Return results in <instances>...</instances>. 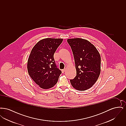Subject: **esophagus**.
<instances>
[{
    "label": "esophagus",
    "instance_id": "1",
    "mask_svg": "<svg viewBox=\"0 0 126 126\" xmlns=\"http://www.w3.org/2000/svg\"><path fill=\"white\" fill-rule=\"evenodd\" d=\"M62 73H64V72H65V71H66V69H62Z\"/></svg>",
    "mask_w": 126,
    "mask_h": 126
}]
</instances>
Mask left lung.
<instances>
[{"instance_id":"left-lung-1","label":"left lung","mask_w":126,"mask_h":126,"mask_svg":"<svg viewBox=\"0 0 126 126\" xmlns=\"http://www.w3.org/2000/svg\"><path fill=\"white\" fill-rule=\"evenodd\" d=\"M67 42L72 49L77 76L70 79L73 87L84 91L91 88L97 80L101 72V56L91 42L81 38L69 39Z\"/></svg>"}]
</instances>
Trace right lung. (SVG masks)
<instances>
[{
  "label": "right lung",
  "instance_id": "obj_1",
  "mask_svg": "<svg viewBox=\"0 0 126 126\" xmlns=\"http://www.w3.org/2000/svg\"><path fill=\"white\" fill-rule=\"evenodd\" d=\"M62 41V39H42L36 43L31 52L27 62L28 72L42 88L53 87L62 73L56 65L54 54Z\"/></svg>",
  "mask_w": 126,
  "mask_h": 126
}]
</instances>
